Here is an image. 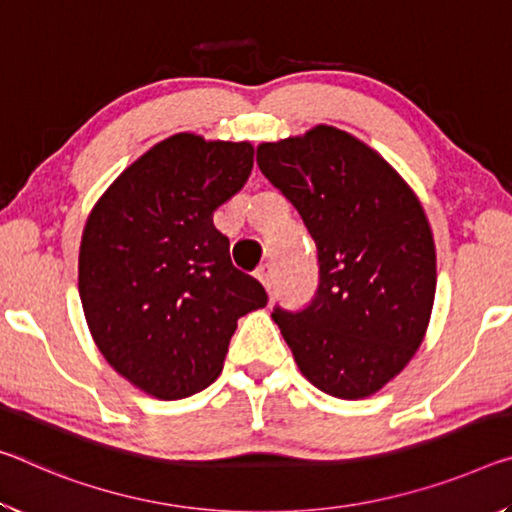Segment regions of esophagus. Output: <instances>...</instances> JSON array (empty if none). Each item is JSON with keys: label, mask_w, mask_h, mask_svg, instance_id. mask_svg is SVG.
I'll return each mask as SVG.
<instances>
[{"label": "esophagus", "mask_w": 512, "mask_h": 512, "mask_svg": "<svg viewBox=\"0 0 512 512\" xmlns=\"http://www.w3.org/2000/svg\"><path fill=\"white\" fill-rule=\"evenodd\" d=\"M255 275H257V280L262 282V285L266 287V291H271L273 289V264H262L259 266V269L255 271Z\"/></svg>", "instance_id": "obj_1"}]
</instances>
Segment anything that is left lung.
Returning a JSON list of instances; mask_svg holds the SVG:
<instances>
[{
  "label": "left lung",
  "instance_id": "8db88e82",
  "mask_svg": "<svg viewBox=\"0 0 512 512\" xmlns=\"http://www.w3.org/2000/svg\"><path fill=\"white\" fill-rule=\"evenodd\" d=\"M257 166L303 218L319 259L310 303L271 314L298 369L337 399L376 394L431 319L437 275L424 207L378 152L328 125L262 143Z\"/></svg>",
  "mask_w": 512,
  "mask_h": 512
}]
</instances>
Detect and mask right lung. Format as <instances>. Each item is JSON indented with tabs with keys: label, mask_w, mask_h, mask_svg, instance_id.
Wrapping results in <instances>:
<instances>
[{
	"label": "right lung",
	"mask_w": 512,
	"mask_h": 512,
	"mask_svg": "<svg viewBox=\"0 0 512 512\" xmlns=\"http://www.w3.org/2000/svg\"><path fill=\"white\" fill-rule=\"evenodd\" d=\"M253 157L246 141L175 134L136 159L86 221L79 296L88 328L104 360L157 399L214 383L237 319L269 300L214 227Z\"/></svg>",
	"instance_id": "add662e5"
}]
</instances>
